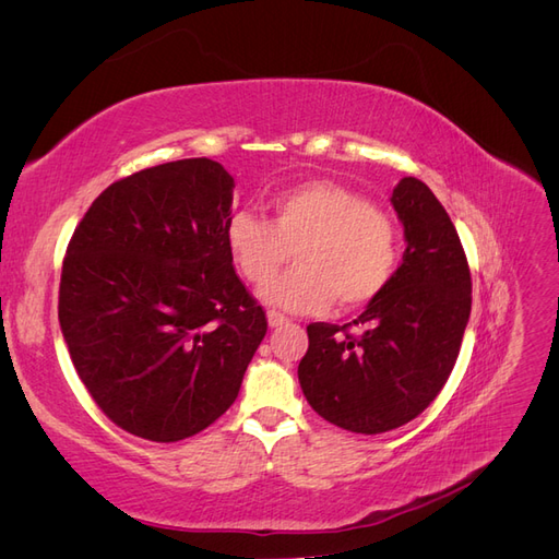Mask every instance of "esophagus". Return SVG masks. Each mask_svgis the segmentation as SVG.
Returning <instances> with one entry per match:
<instances>
[{"label":"esophagus","mask_w":559,"mask_h":559,"mask_svg":"<svg viewBox=\"0 0 559 559\" xmlns=\"http://www.w3.org/2000/svg\"><path fill=\"white\" fill-rule=\"evenodd\" d=\"M284 324H289V319H286L282 312H275V310L267 312V326L270 329H280Z\"/></svg>","instance_id":"1"}]
</instances>
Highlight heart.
<instances>
[{"mask_svg":"<svg viewBox=\"0 0 559 559\" xmlns=\"http://www.w3.org/2000/svg\"><path fill=\"white\" fill-rule=\"evenodd\" d=\"M273 218L251 212L228 216L224 238L240 273L261 284L297 251L299 265L261 286L267 306L321 312L373 300L399 261L394 222L357 191L331 179H312L270 198Z\"/></svg>","mask_w":559,"mask_h":559,"instance_id":"1","label":"heart"}]
</instances>
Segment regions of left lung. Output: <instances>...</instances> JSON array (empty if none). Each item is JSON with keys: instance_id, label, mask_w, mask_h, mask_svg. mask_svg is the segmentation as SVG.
<instances>
[{"instance_id": "obj_1", "label": "left lung", "mask_w": 559, "mask_h": 559, "mask_svg": "<svg viewBox=\"0 0 559 559\" xmlns=\"http://www.w3.org/2000/svg\"><path fill=\"white\" fill-rule=\"evenodd\" d=\"M405 251L384 289L352 321L359 335L310 324L298 364L308 403L331 425L384 433L408 425L448 382L471 314V273L445 207L425 181L392 193Z\"/></svg>"}]
</instances>
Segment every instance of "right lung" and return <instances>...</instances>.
<instances>
[{
	"label": "right lung",
	"instance_id": "1",
	"mask_svg": "<svg viewBox=\"0 0 559 559\" xmlns=\"http://www.w3.org/2000/svg\"><path fill=\"white\" fill-rule=\"evenodd\" d=\"M235 181L186 158L111 183L67 247L58 319L103 413L146 441L207 429L238 399L267 331L224 228Z\"/></svg>",
	"mask_w": 559,
	"mask_h": 559
}]
</instances>
